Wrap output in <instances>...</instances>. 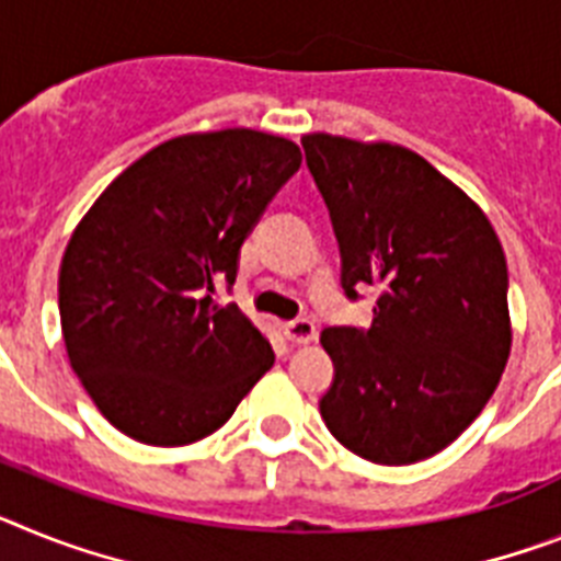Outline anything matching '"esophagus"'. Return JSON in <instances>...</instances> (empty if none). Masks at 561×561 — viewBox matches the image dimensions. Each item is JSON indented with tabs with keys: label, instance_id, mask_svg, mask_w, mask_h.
<instances>
[{
	"label": "esophagus",
	"instance_id": "obj_1",
	"mask_svg": "<svg viewBox=\"0 0 561 561\" xmlns=\"http://www.w3.org/2000/svg\"><path fill=\"white\" fill-rule=\"evenodd\" d=\"M282 333L288 342H296V345H308L317 339V324L310 322V319H294V322L282 324Z\"/></svg>",
	"mask_w": 561,
	"mask_h": 561
}]
</instances>
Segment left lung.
<instances>
[{
    "instance_id": "obj_1",
    "label": "left lung",
    "mask_w": 561,
    "mask_h": 561,
    "mask_svg": "<svg viewBox=\"0 0 561 561\" xmlns=\"http://www.w3.org/2000/svg\"><path fill=\"white\" fill-rule=\"evenodd\" d=\"M331 210L351 299L379 288L374 322L328 328L324 425L376 465L439 454L482 413L511 353L507 265L477 202L408 148L302 136Z\"/></svg>"
}]
</instances>
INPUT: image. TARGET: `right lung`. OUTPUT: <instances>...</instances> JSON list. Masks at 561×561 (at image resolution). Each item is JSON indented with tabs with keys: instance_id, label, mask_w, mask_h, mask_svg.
Returning <instances> with one entry per match:
<instances>
[{
	"instance_id": "1",
	"label": "right lung",
	"mask_w": 561,
	"mask_h": 561,
	"mask_svg": "<svg viewBox=\"0 0 561 561\" xmlns=\"http://www.w3.org/2000/svg\"><path fill=\"white\" fill-rule=\"evenodd\" d=\"M290 139L251 128L185 134L113 179L77 225L59 267L73 374L130 439L191 445L228 422L273 351L237 305L239 248L299 171Z\"/></svg>"
}]
</instances>
